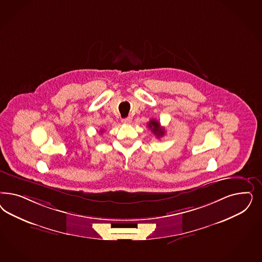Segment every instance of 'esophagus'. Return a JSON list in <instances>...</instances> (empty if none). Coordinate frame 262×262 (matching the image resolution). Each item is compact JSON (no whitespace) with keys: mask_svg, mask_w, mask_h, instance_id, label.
<instances>
[{"mask_svg":"<svg viewBox=\"0 0 262 262\" xmlns=\"http://www.w3.org/2000/svg\"><path fill=\"white\" fill-rule=\"evenodd\" d=\"M131 121H132V118H125L122 119V123H124V124H130Z\"/></svg>","mask_w":262,"mask_h":262,"instance_id":"esophagus-1","label":"esophagus"}]
</instances>
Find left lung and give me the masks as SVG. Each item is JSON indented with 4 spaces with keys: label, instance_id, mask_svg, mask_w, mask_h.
Segmentation results:
<instances>
[{
    "label": "left lung",
    "instance_id": "left-lung-1",
    "mask_svg": "<svg viewBox=\"0 0 262 262\" xmlns=\"http://www.w3.org/2000/svg\"><path fill=\"white\" fill-rule=\"evenodd\" d=\"M149 129L151 130V132H153V134L156 136L157 138H161L163 136L165 135V129L163 127H161L160 123L155 120V119H150V121L148 122V125Z\"/></svg>",
    "mask_w": 262,
    "mask_h": 262
}]
</instances>
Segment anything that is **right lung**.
I'll return each mask as SVG.
<instances>
[{
  "label": "right lung",
  "mask_w": 262,
  "mask_h": 262,
  "mask_svg": "<svg viewBox=\"0 0 262 262\" xmlns=\"http://www.w3.org/2000/svg\"><path fill=\"white\" fill-rule=\"evenodd\" d=\"M100 132H103V130H100Z\"/></svg>",
  "instance_id": "right-lung-1"
}]
</instances>
